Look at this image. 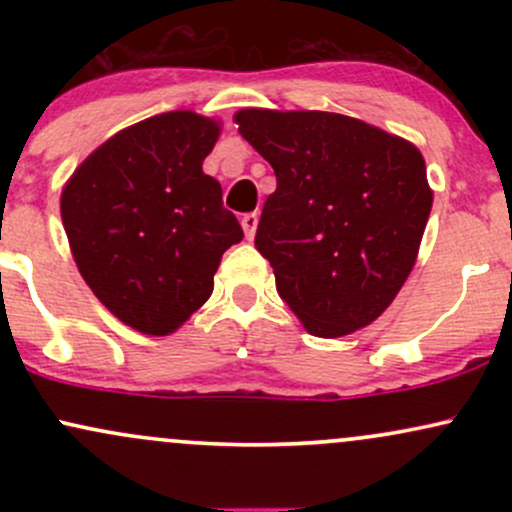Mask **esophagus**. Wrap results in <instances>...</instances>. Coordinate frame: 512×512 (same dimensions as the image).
I'll use <instances>...</instances> for the list:
<instances>
[{"instance_id": "1", "label": "esophagus", "mask_w": 512, "mask_h": 512, "mask_svg": "<svg viewBox=\"0 0 512 512\" xmlns=\"http://www.w3.org/2000/svg\"><path fill=\"white\" fill-rule=\"evenodd\" d=\"M257 221H260V216L255 214V211H250V214H245L240 223H243V231L248 238H255V231H257Z\"/></svg>"}]
</instances>
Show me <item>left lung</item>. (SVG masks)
Wrapping results in <instances>:
<instances>
[{
    "label": "left lung",
    "instance_id": "1",
    "mask_svg": "<svg viewBox=\"0 0 512 512\" xmlns=\"http://www.w3.org/2000/svg\"><path fill=\"white\" fill-rule=\"evenodd\" d=\"M238 132L274 168L255 248L315 337L370 325L407 281L431 214L414 144L320 110L248 108Z\"/></svg>",
    "mask_w": 512,
    "mask_h": 512
}]
</instances>
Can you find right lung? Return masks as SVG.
Returning <instances> with one entry per match:
<instances>
[{"mask_svg":"<svg viewBox=\"0 0 512 512\" xmlns=\"http://www.w3.org/2000/svg\"><path fill=\"white\" fill-rule=\"evenodd\" d=\"M219 125L190 110L122 129L76 168L62 223L76 267L115 317L144 334L178 330L214 291L243 240L221 185L202 170Z\"/></svg>","mask_w":512,"mask_h":512,"instance_id":"add662e5","label":"right lung"}]
</instances>
